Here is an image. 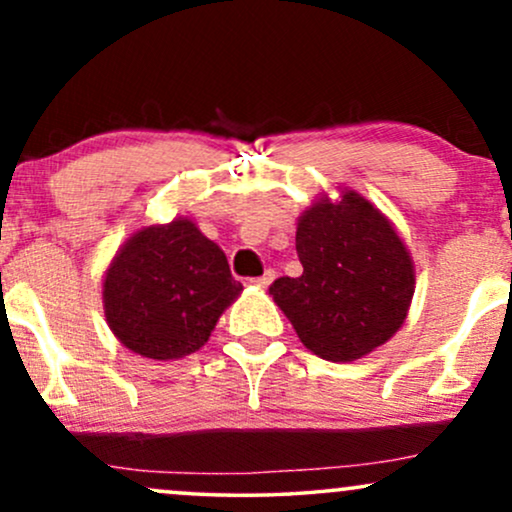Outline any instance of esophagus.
Masks as SVG:
<instances>
[{"label":"esophagus","instance_id":"1","mask_svg":"<svg viewBox=\"0 0 512 512\" xmlns=\"http://www.w3.org/2000/svg\"><path fill=\"white\" fill-rule=\"evenodd\" d=\"M274 269H267V272H264L262 276H257V279H252V284H255V286H262V289H267V286L269 284H272V281H274Z\"/></svg>","mask_w":512,"mask_h":512}]
</instances>
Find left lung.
Segmentation results:
<instances>
[{"label": "left lung", "mask_w": 512, "mask_h": 512, "mask_svg": "<svg viewBox=\"0 0 512 512\" xmlns=\"http://www.w3.org/2000/svg\"><path fill=\"white\" fill-rule=\"evenodd\" d=\"M303 274L269 286L305 349L325 361H354L402 327L414 296V267L390 221L346 192L320 199L298 221Z\"/></svg>", "instance_id": "1"}]
</instances>
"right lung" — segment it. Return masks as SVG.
Returning <instances> with one entry per match:
<instances>
[{"instance_id": "right-lung-1", "label": "right lung", "mask_w": 512, "mask_h": 512, "mask_svg": "<svg viewBox=\"0 0 512 512\" xmlns=\"http://www.w3.org/2000/svg\"><path fill=\"white\" fill-rule=\"evenodd\" d=\"M240 291L219 245L178 219L127 240L105 274L103 303L129 351L170 361L204 346Z\"/></svg>"}]
</instances>
